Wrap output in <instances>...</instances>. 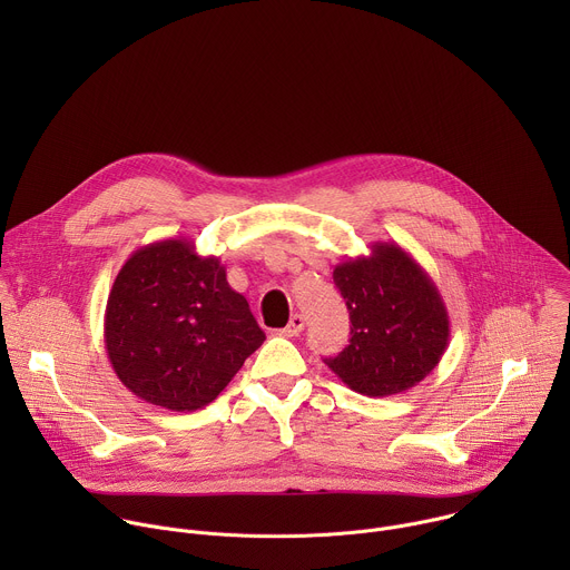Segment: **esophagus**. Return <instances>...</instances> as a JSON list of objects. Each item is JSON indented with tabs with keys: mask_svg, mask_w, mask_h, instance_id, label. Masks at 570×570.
Here are the masks:
<instances>
[{
	"mask_svg": "<svg viewBox=\"0 0 570 570\" xmlns=\"http://www.w3.org/2000/svg\"><path fill=\"white\" fill-rule=\"evenodd\" d=\"M302 330H304V317H302L299 313H295V315L288 320L286 327L282 330V334H284V336H299Z\"/></svg>",
	"mask_w": 570,
	"mask_h": 570,
	"instance_id": "34e87169",
	"label": "esophagus"
}]
</instances>
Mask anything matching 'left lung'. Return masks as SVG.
I'll list each match as a JSON object with an SVG mask.
<instances>
[{
  "mask_svg": "<svg viewBox=\"0 0 570 570\" xmlns=\"http://www.w3.org/2000/svg\"><path fill=\"white\" fill-rule=\"evenodd\" d=\"M352 320L350 345L330 370L354 392L390 396L424 381L449 345V313L429 273L396 243L334 268Z\"/></svg>",
  "mask_w": 570,
  "mask_h": 570,
  "instance_id": "left-lung-1",
  "label": "left lung"
}]
</instances>
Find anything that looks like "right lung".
Wrapping results in <instances>:
<instances>
[{
    "label": "right lung",
    "mask_w": 570,
    "mask_h": 570,
    "mask_svg": "<svg viewBox=\"0 0 570 570\" xmlns=\"http://www.w3.org/2000/svg\"><path fill=\"white\" fill-rule=\"evenodd\" d=\"M104 338L119 381L176 413L212 403L266 341L220 259L200 257L187 238L128 257L108 295Z\"/></svg>",
    "instance_id": "add662e5"
}]
</instances>
